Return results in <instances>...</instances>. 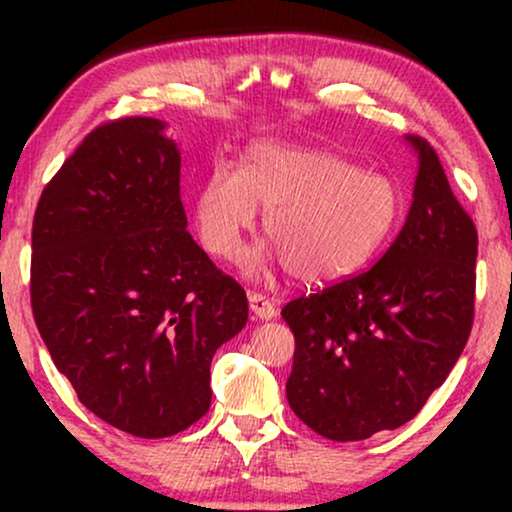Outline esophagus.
<instances>
[{"label": "esophagus", "instance_id": "esophagus-1", "mask_svg": "<svg viewBox=\"0 0 512 512\" xmlns=\"http://www.w3.org/2000/svg\"><path fill=\"white\" fill-rule=\"evenodd\" d=\"M249 307H251V312L256 314V319L270 321L277 317V307L272 305L270 300L263 296V293H249Z\"/></svg>", "mask_w": 512, "mask_h": 512}]
</instances>
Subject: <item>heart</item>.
Here are the masks:
<instances>
[{"label": "heart", "mask_w": 512, "mask_h": 512, "mask_svg": "<svg viewBox=\"0 0 512 512\" xmlns=\"http://www.w3.org/2000/svg\"><path fill=\"white\" fill-rule=\"evenodd\" d=\"M258 207L272 244L251 265L279 261L298 282L331 284L361 270L387 242L401 193L389 177L359 172L335 153L261 142L240 172L216 163L200 184L193 216L202 244L235 261L256 228Z\"/></svg>", "instance_id": "b5f03b06"}]
</instances>
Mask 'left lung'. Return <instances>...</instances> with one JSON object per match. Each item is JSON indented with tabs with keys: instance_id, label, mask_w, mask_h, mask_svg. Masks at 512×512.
I'll list each match as a JSON object with an SVG mask.
<instances>
[{
	"instance_id": "1",
	"label": "left lung",
	"mask_w": 512,
	"mask_h": 512,
	"mask_svg": "<svg viewBox=\"0 0 512 512\" xmlns=\"http://www.w3.org/2000/svg\"><path fill=\"white\" fill-rule=\"evenodd\" d=\"M417 177L405 223L373 268L291 300L286 398L338 443L410 422L450 375L473 324L478 233L424 139L405 137Z\"/></svg>"
}]
</instances>
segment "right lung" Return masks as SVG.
I'll return each mask as SVG.
<instances>
[{
	"label": "right lung",
	"instance_id": "add662e5",
	"mask_svg": "<svg viewBox=\"0 0 512 512\" xmlns=\"http://www.w3.org/2000/svg\"><path fill=\"white\" fill-rule=\"evenodd\" d=\"M181 151L158 118L90 132L44 188L32 312L79 401L137 438H167L212 403L209 366L247 326V293L186 226Z\"/></svg>",
	"mask_w": 512,
	"mask_h": 512
}]
</instances>
